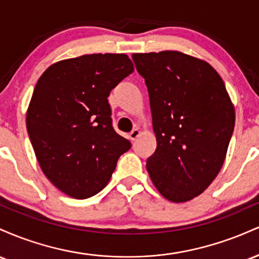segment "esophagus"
I'll use <instances>...</instances> for the list:
<instances>
[{
  "label": "esophagus",
  "instance_id": "34e87169",
  "mask_svg": "<svg viewBox=\"0 0 259 259\" xmlns=\"http://www.w3.org/2000/svg\"><path fill=\"white\" fill-rule=\"evenodd\" d=\"M139 135H140V130L139 129H133L132 133L129 134V138H130V140H132V141H135V140L139 138Z\"/></svg>",
  "mask_w": 259,
  "mask_h": 259
}]
</instances>
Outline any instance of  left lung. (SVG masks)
<instances>
[{"mask_svg": "<svg viewBox=\"0 0 259 259\" xmlns=\"http://www.w3.org/2000/svg\"><path fill=\"white\" fill-rule=\"evenodd\" d=\"M146 82L157 148L146 168L167 200L201 195L215 179L234 132L224 81L206 61L179 51L134 53Z\"/></svg>", "mask_w": 259, "mask_h": 259, "instance_id": "1", "label": "left lung"}]
</instances>
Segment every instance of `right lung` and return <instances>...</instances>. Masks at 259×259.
Wrapping results in <instances>:
<instances>
[{
	"label": "right lung",
	"instance_id": "add662e5",
	"mask_svg": "<svg viewBox=\"0 0 259 259\" xmlns=\"http://www.w3.org/2000/svg\"><path fill=\"white\" fill-rule=\"evenodd\" d=\"M133 72L124 53H94L53 63L37 80L26 129L41 170L65 195L99 194L132 147L113 129L107 97Z\"/></svg>",
	"mask_w": 259,
	"mask_h": 259
}]
</instances>
